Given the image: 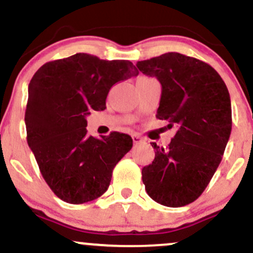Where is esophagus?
<instances>
[{"mask_svg":"<svg viewBox=\"0 0 253 253\" xmlns=\"http://www.w3.org/2000/svg\"><path fill=\"white\" fill-rule=\"evenodd\" d=\"M132 139H133V143H134V145H138V144L143 143V141H144L143 136H140L139 134H133Z\"/></svg>","mask_w":253,"mask_h":253,"instance_id":"34e87169","label":"esophagus"}]
</instances>
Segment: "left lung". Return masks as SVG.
<instances>
[{
    "instance_id": "8db88e82",
    "label": "left lung",
    "mask_w": 253,
    "mask_h": 253,
    "mask_svg": "<svg viewBox=\"0 0 253 253\" xmlns=\"http://www.w3.org/2000/svg\"><path fill=\"white\" fill-rule=\"evenodd\" d=\"M162 84L156 117L177 127L168 147L141 170L145 189L167 207L189 205L203 193L219 167L232 129L227 86L210 64L169 52L136 63Z\"/></svg>"
}]
</instances>
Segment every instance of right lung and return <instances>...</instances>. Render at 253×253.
<instances>
[{
	"label": "right lung",
	"instance_id": "add662e5",
	"mask_svg": "<svg viewBox=\"0 0 253 253\" xmlns=\"http://www.w3.org/2000/svg\"><path fill=\"white\" fill-rule=\"evenodd\" d=\"M139 72L129 60L88 53L43 64L32 77L25 123L27 143L48 187L63 201L81 205L108 189L115 165L132 149L128 134H86V117L106 108L110 88Z\"/></svg>",
	"mask_w": 253,
	"mask_h": 253
}]
</instances>
